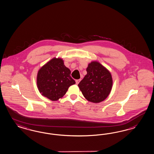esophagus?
I'll use <instances>...</instances> for the list:
<instances>
[{
    "mask_svg": "<svg viewBox=\"0 0 154 154\" xmlns=\"http://www.w3.org/2000/svg\"><path fill=\"white\" fill-rule=\"evenodd\" d=\"M81 79L75 80V83H76V84H79V82L81 81Z\"/></svg>",
    "mask_w": 154,
    "mask_h": 154,
    "instance_id": "1",
    "label": "esophagus"
}]
</instances>
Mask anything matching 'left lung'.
<instances>
[{"label":"left lung","mask_w":154,"mask_h":154,"mask_svg":"<svg viewBox=\"0 0 154 154\" xmlns=\"http://www.w3.org/2000/svg\"><path fill=\"white\" fill-rule=\"evenodd\" d=\"M87 74L78 85L85 98L93 103L105 100L112 90V75L98 62L93 61L86 69Z\"/></svg>","instance_id":"left-lung-1"}]
</instances>
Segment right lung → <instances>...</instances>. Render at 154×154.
Returning <instances> with one entry per match:
<instances>
[{"instance_id": "add662e5", "label": "right lung", "mask_w": 154, "mask_h": 154, "mask_svg": "<svg viewBox=\"0 0 154 154\" xmlns=\"http://www.w3.org/2000/svg\"><path fill=\"white\" fill-rule=\"evenodd\" d=\"M70 73L62 59L53 58L38 72V89L42 96L57 101L66 94L70 86L75 84Z\"/></svg>"}]
</instances>
